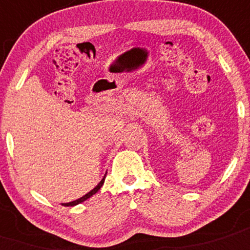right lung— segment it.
I'll list each match as a JSON object with an SVG mask.
<instances>
[{
	"instance_id": "right-lung-1",
	"label": "right lung",
	"mask_w": 250,
	"mask_h": 250,
	"mask_svg": "<svg viewBox=\"0 0 250 250\" xmlns=\"http://www.w3.org/2000/svg\"><path fill=\"white\" fill-rule=\"evenodd\" d=\"M104 182H105V177H104V178L101 179V181H100V183H99L98 186H96L95 188H94V189H91L90 192H89V193H86L85 195H83V197H82V198H79V199L74 200V202H71V203H64V204H62V205H64V207H74V205H78V204H81V203H83L84 200L89 199V198H90V197H93V195L95 194V193H98V190L100 189L101 187H103Z\"/></svg>"
}]
</instances>
